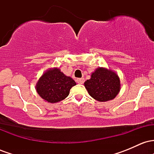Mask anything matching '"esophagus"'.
Returning a JSON list of instances; mask_svg holds the SVG:
<instances>
[{
    "label": "esophagus",
    "instance_id": "obj_1",
    "mask_svg": "<svg viewBox=\"0 0 154 154\" xmlns=\"http://www.w3.org/2000/svg\"><path fill=\"white\" fill-rule=\"evenodd\" d=\"M77 82L78 83V84H83V82H84L85 79L84 78H79V79H77Z\"/></svg>",
    "mask_w": 154,
    "mask_h": 154
}]
</instances>
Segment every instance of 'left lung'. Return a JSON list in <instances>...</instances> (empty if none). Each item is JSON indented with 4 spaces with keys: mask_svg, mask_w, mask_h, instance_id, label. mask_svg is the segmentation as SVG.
Masks as SVG:
<instances>
[{
    "mask_svg": "<svg viewBox=\"0 0 154 154\" xmlns=\"http://www.w3.org/2000/svg\"><path fill=\"white\" fill-rule=\"evenodd\" d=\"M90 95L98 101L114 99L120 91L119 77L112 70L99 67L84 83Z\"/></svg>",
    "mask_w": 154,
    "mask_h": 154,
    "instance_id": "1",
    "label": "left lung"
}]
</instances>
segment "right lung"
I'll list each match as a JSON object with an SVG mask.
<instances>
[{"label": "right lung", "mask_w": 154, "mask_h": 154, "mask_svg": "<svg viewBox=\"0 0 154 154\" xmlns=\"http://www.w3.org/2000/svg\"><path fill=\"white\" fill-rule=\"evenodd\" d=\"M76 82L67 77L58 68L50 69L40 77L37 82L36 91L38 95L51 103H57L66 98L70 89Z\"/></svg>", "instance_id": "right-lung-1"}]
</instances>
